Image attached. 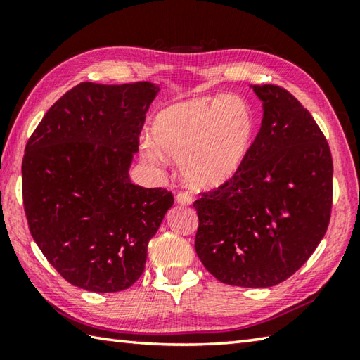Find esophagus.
I'll use <instances>...</instances> for the list:
<instances>
[{
	"instance_id": "1",
	"label": "esophagus",
	"mask_w": 360,
	"mask_h": 360,
	"mask_svg": "<svg viewBox=\"0 0 360 360\" xmlns=\"http://www.w3.org/2000/svg\"><path fill=\"white\" fill-rule=\"evenodd\" d=\"M176 202H178V205H181V206H188L193 203V198H192V195H188L186 192H179L178 195H176Z\"/></svg>"
}]
</instances>
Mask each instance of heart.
I'll list each match as a JSON object with an SVG mask.
<instances>
[{
  "label": "heart",
  "mask_w": 360,
  "mask_h": 360,
  "mask_svg": "<svg viewBox=\"0 0 360 360\" xmlns=\"http://www.w3.org/2000/svg\"><path fill=\"white\" fill-rule=\"evenodd\" d=\"M254 133V111L245 98L198 96L158 111L152 124L155 138L144 136L139 150L152 165H162L165 155L176 158L188 186L211 191L240 172Z\"/></svg>",
  "instance_id": "heart-1"
}]
</instances>
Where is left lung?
I'll list each match as a JSON object with an SVG mask.
<instances>
[{"label": "left lung", "instance_id": "8db88e82", "mask_svg": "<svg viewBox=\"0 0 360 360\" xmlns=\"http://www.w3.org/2000/svg\"><path fill=\"white\" fill-rule=\"evenodd\" d=\"M262 125L240 172L193 203L195 251L219 281L271 288L294 275L324 238L333 163L318 124L288 90L249 85Z\"/></svg>", "mask_w": 360, "mask_h": 360}]
</instances>
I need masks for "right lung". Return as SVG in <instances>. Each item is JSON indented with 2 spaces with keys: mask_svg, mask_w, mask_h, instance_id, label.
<instances>
[{
  "mask_svg": "<svg viewBox=\"0 0 360 360\" xmlns=\"http://www.w3.org/2000/svg\"><path fill=\"white\" fill-rule=\"evenodd\" d=\"M158 84L82 82L46 112L22 162L33 240L66 281L90 292L129 289L173 195L130 179Z\"/></svg>",
  "mask_w": 360,
  "mask_h": 360,
  "instance_id": "add662e5",
  "label": "right lung"
}]
</instances>
